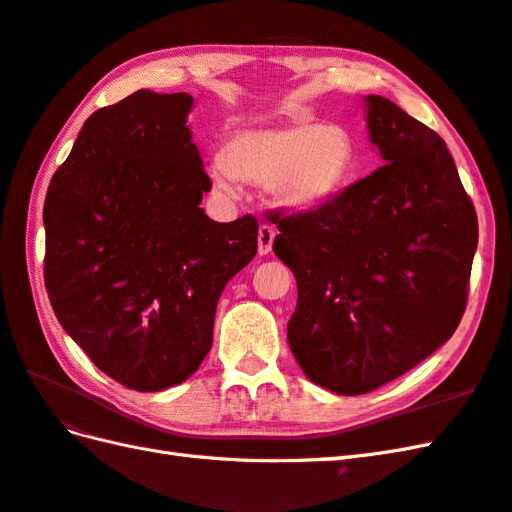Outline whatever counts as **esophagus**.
<instances>
[{
	"label": "esophagus",
	"instance_id": "obj_1",
	"mask_svg": "<svg viewBox=\"0 0 512 512\" xmlns=\"http://www.w3.org/2000/svg\"><path fill=\"white\" fill-rule=\"evenodd\" d=\"M273 239H276V230H273V226L263 223V226L258 228V254L260 256H267L271 252Z\"/></svg>",
	"mask_w": 512,
	"mask_h": 512
}]
</instances>
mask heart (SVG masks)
<instances>
[{"label":"heart","instance_id":"b5f03b06","mask_svg":"<svg viewBox=\"0 0 512 512\" xmlns=\"http://www.w3.org/2000/svg\"><path fill=\"white\" fill-rule=\"evenodd\" d=\"M356 171L354 134L339 123L310 119L234 132L226 154L208 160L217 193L234 195L239 180L265 184L271 202L293 213L328 206L350 189Z\"/></svg>","mask_w":512,"mask_h":512}]
</instances>
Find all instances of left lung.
<instances>
[{
  "label": "left lung",
  "mask_w": 512,
  "mask_h": 512,
  "mask_svg": "<svg viewBox=\"0 0 512 512\" xmlns=\"http://www.w3.org/2000/svg\"><path fill=\"white\" fill-rule=\"evenodd\" d=\"M384 165L313 213H276L273 252L297 280L286 326L306 378L363 395L400 378L463 319L478 217L452 154L391 99L365 97Z\"/></svg>",
  "instance_id": "8db88e82"
}]
</instances>
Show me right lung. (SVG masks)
Wrapping results in <instances>:
<instances>
[{
	"mask_svg": "<svg viewBox=\"0 0 512 512\" xmlns=\"http://www.w3.org/2000/svg\"><path fill=\"white\" fill-rule=\"evenodd\" d=\"M189 93L136 91L84 121L47 189L45 289L60 326L134 391L184 382L213 347L217 302L258 221H213Z\"/></svg>",
	"mask_w": 512,
	"mask_h": 512,
	"instance_id": "add662e5",
	"label": "right lung"
}]
</instances>
